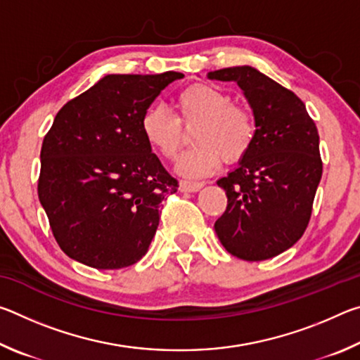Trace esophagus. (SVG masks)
<instances>
[{
  "label": "esophagus",
  "instance_id": "obj_1",
  "mask_svg": "<svg viewBox=\"0 0 360 360\" xmlns=\"http://www.w3.org/2000/svg\"><path fill=\"white\" fill-rule=\"evenodd\" d=\"M203 187V182H192V181H181L179 191L181 192H197Z\"/></svg>",
  "mask_w": 360,
  "mask_h": 360
}]
</instances>
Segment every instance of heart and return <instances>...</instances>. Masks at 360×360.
I'll use <instances>...</instances> for the list:
<instances>
[{
    "label": "heart",
    "mask_w": 360,
    "mask_h": 360,
    "mask_svg": "<svg viewBox=\"0 0 360 360\" xmlns=\"http://www.w3.org/2000/svg\"><path fill=\"white\" fill-rule=\"evenodd\" d=\"M176 117L163 106H152L143 114L141 131L157 154L172 160L182 148V127L193 130L195 148L179 158L178 172L187 178H202L214 172L224 160L238 163L255 141L257 125L249 109L233 105L224 90L208 84H193L176 100Z\"/></svg>",
    "instance_id": "heart-1"
}]
</instances>
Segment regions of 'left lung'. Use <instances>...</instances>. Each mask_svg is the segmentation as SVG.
Listing matches in <instances>:
<instances>
[{
	"instance_id": "left-lung-1",
	"label": "left lung",
	"mask_w": 360,
	"mask_h": 360,
	"mask_svg": "<svg viewBox=\"0 0 360 360\" xmlns=\"http://www.w3.org/2000/svg\"><path fill=\"white\" fill-rule=\"evenodd\" d=\"M208 79L238 84L257 125L249 154L217 181L227 193L217 238L238 259H271L302 238L311 217L322 176L318 129L294 92L252 66L211 71Z\"/></svg>"
}]
</instances>
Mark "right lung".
<instances>
[{"instance_id": "obj_1", "label": "right lung", "mask_w": 360, "mask_h": 360, "mask_svg": "<svg viewBox=\"0 0 360 360\" xmlns=\"http://www.w3.org/2000/svg\"><path fill=\"white\" fill-rule=\"evenodd\" d=\"M184 75H108L60 109L41 148L39 202L72 260L117 270L148 252L178 181L152 154L143 114Z\"/></svg>"}]
</instances>
